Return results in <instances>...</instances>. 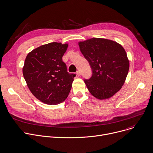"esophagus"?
I'll return each instance as SVG.
<instances>
[{
  "instance_id": "obj_1",
  "label": "esophagus",
  "mask_w": 153,
  "mask_h": 153,
  "mask_svg": "<svg viewBox=\"0 0 153 153\" xmlns=\"http://www.w3.org/2000/svg\"><path fill=\"white\" fill-rule=\"evenodd\" d=\"M76 75L77 76H80V75H81V72H80V71H78L76 72Z\"/></svg>"
}]
</instances>
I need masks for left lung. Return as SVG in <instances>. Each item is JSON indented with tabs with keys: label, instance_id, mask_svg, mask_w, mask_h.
Segmentation results:
<instances>
[{
	"label": "left lung",
	"instance_id": "obj_1",
	"mask_svg": "<svg viewBox=\"0 0 153 153\" xmlns=\"http://www.w3.org/2000/svg\"><path fill=\"white\" fill-rule=\"evenodd\" d=\"M80 51L88 61L92 75L84 82L94 97L108 99L122 88L129 70L127 53L117 42L92 38L78 43Z\"/></svg>",
	"mask_w": 153,
	"mask_h": 153
}]
</instances>
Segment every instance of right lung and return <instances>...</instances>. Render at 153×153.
<instances>
[{"label": "right lung", "mask_w": 153, "mask_h": 153, "mask_svg": "<svg viewBox=\"0 0 153 153\" xmlns=\"http://www.w3.org/2000/svg\"><path fill=\"white\" fill-rule=\"evenodd\" d=\"M68 44L52 42L37 48L26 56L23 75L33 95L49 105L63 102L68 97L75 74L67 71L62 57Z\"/></svg>", "instance_id": "add662e5"}]
</instances>
